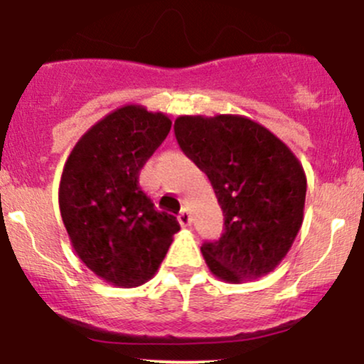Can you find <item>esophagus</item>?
<instances>
[{"instance_id": "esophagus-1", "label": "esophagus", "mask_w": 364, "mask_h": 364, "mask_svg": "<svg viewBox=\"0 0 364 364\" xmlns=\"http://www.w3.org/2000/svg\"><path fill=\"white\" fill-rule=\"evenodd\" d=\"M178 220H179V224H181V225H190L191 224L190 212H188L186 208H183V210L178 214Z\"/></svg>"}]
</instances>
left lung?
<instances>
[{
  "instance_id": "8db88e82",
  "label": "left lung",
  "mask_w": 364,
  "mask_h": 364,
  "mask_svg": "<svg viewBox=\"0 0 364 364\" xmlns=\"http://www.w3.org/2000/svg\"><path fill=\"white\" fill-rule=\"evenodd\" d=\"M174 133L210 179L224 214L223 236L200 248L208 270L229 284L272 272L303 224L299 159L269 128L240 114L178 116Z\"/></svg>"
}]
</instances>
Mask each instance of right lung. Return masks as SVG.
I'll return each instance as SVG.
<instances>
[{
    "mask_svg": "<svg viewBox=\"0 0 364 364\" xmlns=\"http://www.w3.org/2000/svg\"><path fill=\"white\" fill-rule=\"evenodd\" d=\"M171 124L164 112L124 104L83 133L63 168L58 200L70 243L112 286L150 281L179 231L176 217L157 210L139 185Z\"/></svg>",
    "mask_w": 364,
    "mask_h": 364,
    "instance_id": "right-lung-1",
    "label": "right lung"
}]
</instances>
